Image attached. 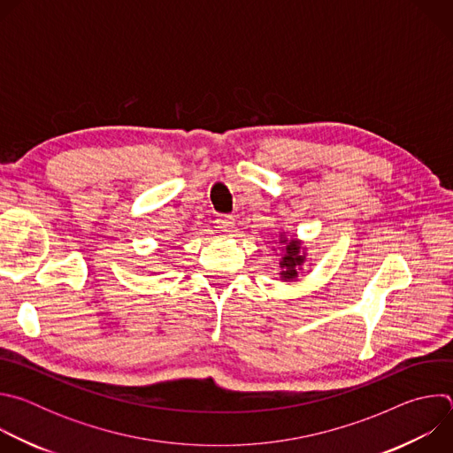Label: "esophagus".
<instances>
[{
	"label": "esophagus",
	"instance_id": "34e87169",
	"mask_svg": "<svg viewBox=\"0 0 453 453\" xmlns=\"http://www.w3.org/2000/svg\"><path fill=\"white\" fill-rule=\"evenodd\" d=\"M215 224H217V229H219V231L229 233V231H233V227H234V219H233L231 215H220V217L215 220Z\"/></svg>",
	"mask_w": 453,
	"mask_h": 453
}]
</instances>
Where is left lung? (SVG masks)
Segmentation results:
<instances>
[{
  "instance_id": "8db88e82",
  "label": "left lung",
  "mask_w": 453,
  "mask_h": 453,
  "mask_svg": "<svg viewBox=\"0 0 453 453\" xmlns=\"http://www.w3.org/2000/svg\"><path fill=\"white\" fill-rule=\"evenodd\" d=\"M280 243L285 245V254L281 257V278L285 281H292L297 278V273H299V267L304 264V250L301 247V242L299 240H287L285 234H281V240Z\"/></svg>"
}]
</instances>
